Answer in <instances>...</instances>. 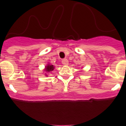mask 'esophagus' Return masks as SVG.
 <instances>
[{
    "label": "esophagus",
    "instance_id": "esophagus-1",
    "mask_svg": "<svg viewBox=\"0 0 126 126\" xmlns=\"http://www.w3.org/2000/svg\"><path fill=\"white\" fill-rule=\"evenodd\" d=\"M62 64H64V65H67L68 64H69V61H68V60H67V59H64V60H62Z\"/></svg>",
    "mask_w": 126,
    "mask_h": 126
}]
</instances>
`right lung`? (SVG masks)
I'll return each mask as SVG.
<instances>
[{
	"label": "right lung",
	"instance_id": "obj_1",
	"mask_svg": "<svg viewBox=\"0 0 126 126\" xmlns=\"http://www.w3.org/2000/svg\"><path fill=\"white\" fill-rule=\"evenodd\" d=\"M54 69H55V66H54L53 65H52V64L48 63V64H47V65L45 66V68L44 69V71L46 72L45 75L47 76V75L46 73L47 72V73H49V72L52 71Z\"/></svg>",
	"mask_w": 126,
	"mask_h": 126
}]
</instances>
